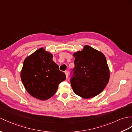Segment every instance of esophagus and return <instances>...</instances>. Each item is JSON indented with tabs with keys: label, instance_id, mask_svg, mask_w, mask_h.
Wrapping results in <instances>:
<instances>
[{
	"label": "esophagus",
	"instance_id": "1",
	"mask_svg": "<svg viewBox=\"0 0 132 132\" xmlns=\"http://www.w3.org/2000/svg\"><path fill=\"white\" fill-rule=\"evenodd\" d=\"M65 75H66V78H68V75H69L68 72V71H65Z\"/></svg>",
	"mask_w": 132,
	"mask_h": 132
}]
</instances>
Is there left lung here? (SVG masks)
<instances>
[{"instance_id":"1","label":"left lung","mask_w":132,"mask_h":132,"mask_svg":"<svg viewBox=\"0 0 132 132\" xmlns=\"http://www.w3.org/2000/svg\"><path fill=\"white\" fill-rule=\"evenodd\" d=\"M73 78L70 80L75 94L83 98L95 97L104 90L110 79V70L104 54L88 45L74 53Z\"/></svg>"}]
</instances>
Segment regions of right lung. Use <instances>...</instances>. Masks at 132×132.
Segmentation results:
<instances>
[{"label": "right lung", "instance_id": "obj_1", "mask_svg": "<svg viewBox=\"0 0 132 132\" xmlns=\"http://www.w3.org/2000/svg\"><path fill=\"white\" fill-rule=\"evenodd\" d=\"M53 57L52 54L41 47L26 57L21 71L26 90L40 100H46L54 96L59 83L66 78Z\"/></svg>", "mask_w": 132, "mask_h": 132}]
</instances>
